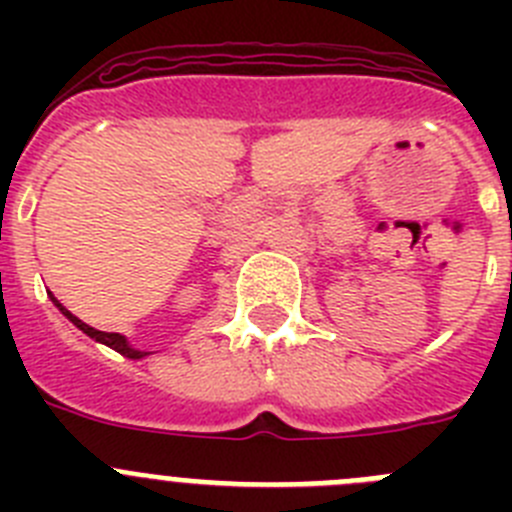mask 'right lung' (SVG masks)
<instances>
[{
    "label": "right lung",
    "instance_id": "obj_1",
    "mask_svg": "<svg viewBox=\"0 0 512 512\" xmlns=\"http://www.w3.org/2000/svg\"><path fill=\"white\" fill-rule=\"evenodd\" d=\"M51 300H53V305H56L58 310H61L63 315H66V318H69L71 323L76 325V328H79V330H84V333H87L89 338H94V341H99V343H104V346L115 348L117 354L128 356V359H143V356H148L146 351H138V348H133V346H130V343H128V338H125V336H120V333H104V330H97V328H92V325L81 323V320L76 318V315H71V312L66 310V307H63L61 302L56 300V297L51 295Z\"/></svg>",
    "mask_w": 512,
    "mask_h": 512
}]
</instances>
